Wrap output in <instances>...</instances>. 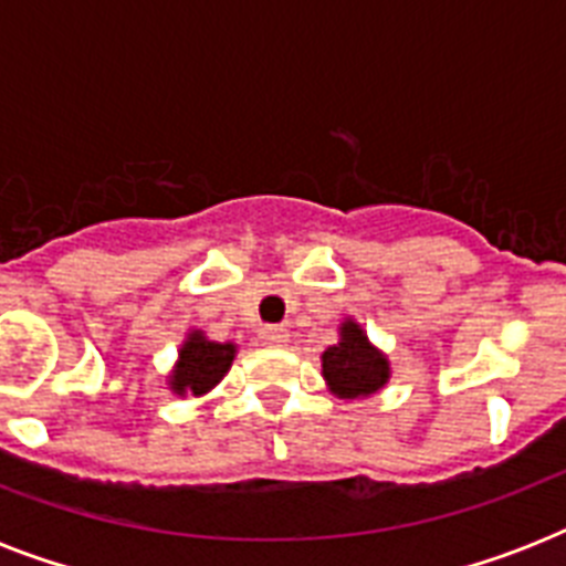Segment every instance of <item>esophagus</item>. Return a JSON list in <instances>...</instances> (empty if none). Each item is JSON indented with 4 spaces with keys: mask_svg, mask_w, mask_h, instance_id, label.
<instances>
[{
    "mask_svg": "<svg viewBox=\"0 0 566 566\" xmlns=\"http://www.w3.org/2000/svg\"><path fill=\"white\" fill-rule=\"evenodd\" d=\"M261 344H264V346H284V344H287V328H284V326H264V328H261Z\"/></svg>",
    "mask_w": 566,
    "mask_h": 566,
    "instance_id": "1",
    "label": "esophagus"
}]
</instances>
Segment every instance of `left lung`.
Returning a JSON list of instances; mask_svg holds the SVG:
<instances>
[{
    "label": "left lung",
    "mask_w": 566,
    "mask_h": 566,
    "mask_svg": "<svg viewBox=\"0 0 566 566\" xmlns=\"http://www.w3.org/2000/svg\"><path fill=\"white\" fill-rule=\"evenodd\" d=\"M323 376H326L332 394H337L340 399H358V396H370L387 385L390 364L367 340L364 328L353 319H346L340 326V340L323 353Z\"/></svg>",
    "instance_id": "obj_1"
}]
</instances>
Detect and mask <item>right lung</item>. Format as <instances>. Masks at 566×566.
Listing matches in <instances>:
<instances>
[{
  "instance_id": "1",
  "label": "right lung",
  "mask_w": 566,
  "mask_h": 566,
  "mask_svg": "<svg viewBox=\"0 0 566 566\" xmlns=\"http://www.w3.org/2000/svg\"><path fill=\"white\" fill-rule=\"evenodd\" d=\"M234 353H238L234 344H217V340H208L202 332H193L181 346L179 364L170 376L172 390L179 396H185L188 390L193 396L208 394L229 373Z\"/></svg>"
}]
</instances>
